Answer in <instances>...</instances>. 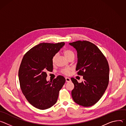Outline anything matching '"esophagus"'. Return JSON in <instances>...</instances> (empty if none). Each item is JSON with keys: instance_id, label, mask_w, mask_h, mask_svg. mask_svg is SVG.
<instances>
[{"instance_id": "1", "label": "esophagus", "mask_w": 126, "mask_h": 126, "mask_svg": "<svg viewBox=\"0 0 126 126\" xmlns=\"http://www.w3.org/2000/svg\"><path fill=\"white\" fill-rule=\"evenodd\" d=\"M65 80H66V82H69L71 81V79L69 78H65Z\"/></svg>"}]
</instances>
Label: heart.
<instances>
[{
	"label": "heart",
	"instance_id": "heart-1",
	"mask_svg": "<svg viewBox=\"0 0 126 126\" xmlns=\"http://www.w3.org/2000/svg\"><path fill=\"white\" fill-rule=\"evenodd\" d=\"M63 54L65 56V57L68 59L69 58H70L71 57H75V53L74 52L69 49H64L63 51ZM56 58H57V55H54L53 57L52 58V63L53 64H54L55 62L56 61ZM71 71V68H66L63 69V73L66 75H68L70 74V72Z\"/></svg>",
	"mask_w": 126,
	"mask_h": 126
}]
</instances>
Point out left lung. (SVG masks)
Listing matches in <instances>:
<instances>
[{"label":"left lung","mask_w":126,"mask_h":126,"mask_svg":"<svg viewBox=\"0 0 126 126\" xmlns=\"http://www.w3.org/2000/svg\"><path fill=\"white\" fill-rule=\"evenodd\" d=\"M69 45L77 51L76 69L83 79L79 83L76 79L71 78L74 84L72 97L80 106H92L99 101L108 86V63L99 48L91 42L79 40Z\"/></svg>","instance_id":"left-lung-1"}]
</instances>
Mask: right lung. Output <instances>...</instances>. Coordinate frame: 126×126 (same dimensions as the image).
<instances>
[{
  "label": "right lung",
  "mask_w": 126,
  "mask_h": 126,
  "mask_svg": "<svg viewBox=\"0 0 126 126\" xmlns=\"http://www.w3.org/2000/svg\"><path fill=\"white\" fill-rule=\"evenodd\" d=\"M64 44H39L27 51L22 60L18 71L20 88L28 102L37 109H48L57 102L65 79L59 76L47 81V72L52 71V58Z\"/></svg>",
  "instance_id": "obj_1"
}]
</instances>
